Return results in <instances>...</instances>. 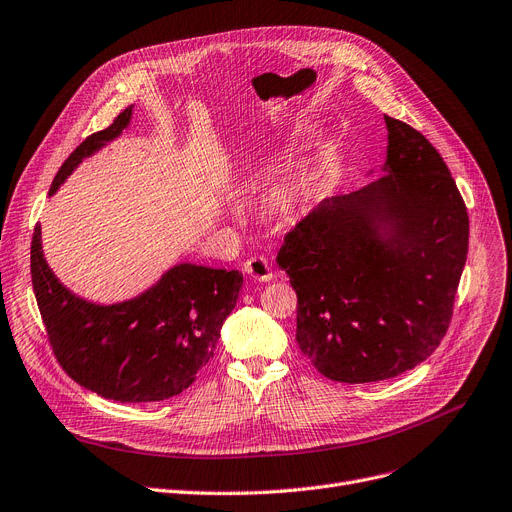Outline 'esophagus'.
I'll return each instance as SVG.
<instances>
[{
    "mask_svg": "<svg viewBox=\"0 0 512 512\" xmlns=\"http://www.w3.org/2000/svg\"><path fill=\"white\" fill-rule=\"evenodd\" d=\"M242 270H244V274L251 276L253 280H259V282H270L274 278L270 263H268V259H265V257H251V259H247V261H244V265H242Z\"/></svg>",
    "mask_w": 512,
    "mask_h": 512,
    "instance_id": "obj_1",
    "label": "esophagus"
}]
</instances>
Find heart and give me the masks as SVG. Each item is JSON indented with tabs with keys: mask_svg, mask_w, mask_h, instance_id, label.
<instances>
[{
	"mask_svg": "<svg viewBox=\"0 0 512 512\" xmlns=\"http://www.w3.org/2000/svg\"><path fill=\"white\" fill-rule=\"evenodd\" d=\"M299 188H301L299 180H295V177H291V180H288V182L282 186V196L286 198V201H295L297 194H299Z\"/></svg>",
	"mask_w": 512,
	"mask_h": 512,
	"instance_id": "b5f03b06",
	"label": "heart"
}]
</instances>
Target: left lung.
<instances>
[{"mask_svg": "<svg viewBox=\"0 0 512 512\" xmlns=\"http://www.w3.org/2000/svg\"><path fill=\"white\" fill-rule=\"evenodd\" d=\"M385 125L383 175L324 198L276 257L299 299V349L339 383L387 381L429 358L469 251V215L439 152L410 125Z\"/></svg>", "mask_w": 512, "mask_h": 512, "instance_id": "left-lung-1", "label": "left lung"}]
</instances>
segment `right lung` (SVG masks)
<instances>
[{"mask_svg":"<svg viewBox=\"0 0 512 512\" xmlns=\"http://www.w3.org/2000/svg\"><path fill=\"white\" fill-rule=\"evenodd\" d=\"M133 106L77 146L56 173L50 196L69 175L129 127ZM33 291L50 345L81 387L123 404L163 402L188 389L211 358L232 314L242 274L177 263L140 295L94 303L66 288L43 255L41 226L31 242Z\"/></svg>","mask_w":512,"mask_h":512,"instance_id":"right-lung-1","label":"right lung"}]
</instances>
